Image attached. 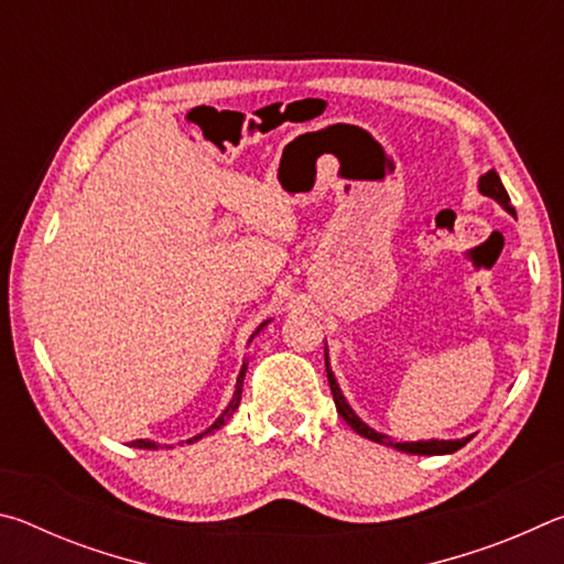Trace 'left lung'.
Segmentation results:
<instances>
[{"label":"left lung","mask_w":564,"mask_h":564,"mask_svg":"<svg viewBox=\"0 0 564 564\" xmlns=\"http://www.w3.org/2000/svg\"><path fill=\"white\" fill-rule=\"evenodd\" d=\"M477 191H480L482 196L492 198V202H498V204L505 208V212L514 216V208H512V204H510V196H508V191H505V186H502L498 171L490 169L488 174H482L480 181H477ZM326 373H328V386H330L333 400H336V408H338L340 417L346 420V423H348L358 435L368 437V441L380 443V445H388V447H395V451L410 453V455H451V453H455V451H460V447H463L465 443H470L473 435L463 437V441H413V443H393V441H390V435L378 433V431H373V427H370L368 423H362V420L356 415V410H352V408L348 405V400H346V395H343L338 380H336V376H333V370H330L328 348H326Z\"/></svg>","instance_id":"1"}]
</instances>
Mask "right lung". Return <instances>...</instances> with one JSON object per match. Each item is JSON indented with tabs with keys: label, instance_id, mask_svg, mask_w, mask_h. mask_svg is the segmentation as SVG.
Returning a JSON list of instances; mask_svg holds the SVG:
<instances>
[{
	"label": "right lung",
	"instance_id": "obj_1",
	"mask_svg": "<svg viewBox=\"0 0 564 564\" xmlns=\"http://www.w3.org/2000/svg\"><path fill=\"white\" fill-rule=\"evenodd\" d=\"M269 323H271V318L269 321H263L261 323V326L259 328H256V333H253V336H259V333L265 328V326H269ZM253 336L251 338H248V343H251L253 340ZM246 368H248V360H243V366H241V373H238V378H236V390H234V398H231V403H228L226 405V410H224V413L221 415H218L216 420H214V425L212 427H206V431L204 433H198V435H194V437H191V441H186V443H196V441H202V437L204 435H212V433H216L218 431V427H224L226 425V420L228 417H231L234 413H236V408H238V403H241V390H243V378H246ZM131 447H144V451H159V443H154V441H133L131 443Z\"/></svg>",
	"mask_w": 564,
	"mask_h": 564
}]
</instances>
